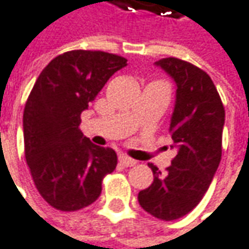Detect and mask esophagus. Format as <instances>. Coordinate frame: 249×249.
Segmentation results:
<instances>
[{"mask_svg": "<svg viewBox=\"0 0 249 249\" xmlns=\"http://www.w3.org/2000/svg\"><path fill=\"white\" fill-rule=\"evenodd\" d=\"M120 162H121L124 167H134V165L137 164V161H135V160L128 158L126 155H120Z\"/></svg>", "mask_w": 249, "mask_h": 249, "instance_id": "obj_1", "label": "esophagus"}]
</instances>
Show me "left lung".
Here are the masks:
<instances>
[{"label":"left lung","instance_id":"8db88e82","mask_svg":"<svg viewBox=\"0 0 249 249\" xmlns=\"http://www.w3.org/2000/svg\"><path fill=\"white\" fill-rule=\"evenodd\" d=\"M175 82L171 115V148L177 151L167 175L149 165L154 181L140 191L138 202L148 214L172 221L192 211L210 188L221 161L225 111L213 79L178 58L155 62Z\"/></svg>","mask_w":249,"mask_h":249}]
</instances>
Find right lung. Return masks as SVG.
<instances>
[{"label":"right lung","instance_id":"right-lung-1","mask_svg":"<svg viewBox=\"0 0 249 249\" xmlns=\"http://www.w3.org/2000/svg\"><path fill=\"white\" fill-rule=\"evenodd\" d=\"M126 59L75 50L54 58L39 74L24 109L25 160L42 198L59 211L91 205L102 178L117 167L112 148L94 145L79 129L81 112Z\"/></svg>","mask_w":249,"mask_h":249}]
</instances>
